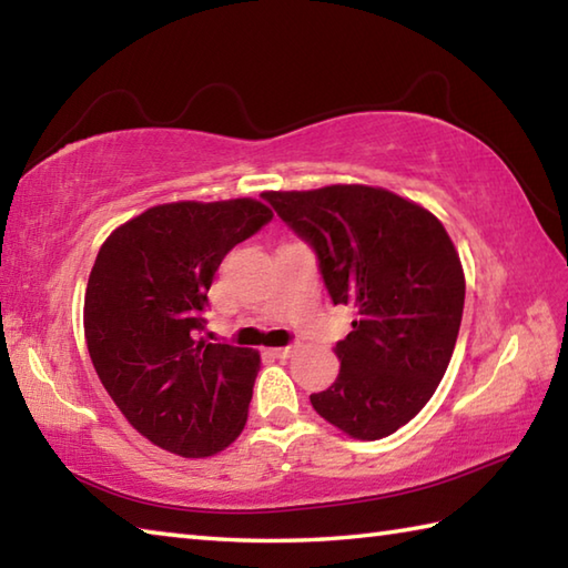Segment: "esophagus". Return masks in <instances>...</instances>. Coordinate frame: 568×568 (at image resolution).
<instances>
[{
  "label": "esophagus",
  "mask_w": 568,
  "mask_h": 568,
  "mask_svg": "<svg viewBox=\"0 0 568 568\" xmlns=\"http://www.w3.org/2000/svg\"><path fill=\"white\" fill-rule=\"evenodd\" d=\"M293 353H295V347H275V349H271V355H273V357H277V359H287V357H293Z\"/></svg>",
  "instance_id": "1"
}]
</instances>
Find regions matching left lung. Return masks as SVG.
<instances>
[{"mask_svg": "<svg viewBox=\"0 0 568 568\" xmlns=\"http://www.w3.org/2000/svg\"><path fill=\"white\" fill-rule=\"evenodd\" d=\"M265 201L317 253L353 333L335 345L339 375L311 395L315 412L355 439H383L435 395L455 353L464 271L445 225L387 189L335 183L265 191Z\"/></svg>", "mask_w": 568, "mask_h": 568, "instance_id": "left-lung-1", "label": "left lung"}]
</instances>
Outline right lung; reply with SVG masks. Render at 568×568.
<instances>
[{
	"label": "right lung",
	"instance_id": "right-lung-1",
	"mask_svg": "<svg viewBox=\"0 0 568 568\" xmlns=\"http://www.w3.org/2000/svg\"><path fill=\"white\" fill-rule=\"evenodd\" d=\"M271 219L255 199L161 203L119 225L91 267L84 337L101 385L179 457L219 455L248 419L261 355L209 343L201 313L223 257Z\"/></svg>",
	"mask_w": 568,
	"mask_h": 568
}]
</instances>
